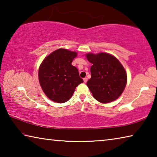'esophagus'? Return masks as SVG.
<instances>
[{
  "label": "esophagus",
  "mask_w": 157,
  "mask_h": 157,
  "mask_svg": "<svg viewBox=\"0 0 157 157\" xmlns=\"http://www.w3.org/2000/svg\"><path fill=\"white\" fill-rule=\"evenodd\" d=\"M83 79H84V83H86L87 81H88V79H87L86 78H84Z\"/></svg>",
  "instance_id": "obj_1"
}]
</instances>
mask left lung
Here are the masks:
<instances>
[{
  "instance_id": "left-lung-1",
  "label": "left lung",
  "mask_w": 157,
  "mask_h": 157,
  "mask_svg": "<svg viewBox=\"0 0 157 157\" xmlns=\"http://www.w3.org/2000/svg\"><path fill=\"white\" fill-rule=\"evenodd\" d=\"M91 78L86 85L95 100L101 103L116 100L123 94L127 84V73L118 59L109 53H87Z\"/></svg>"
}]
</instances>
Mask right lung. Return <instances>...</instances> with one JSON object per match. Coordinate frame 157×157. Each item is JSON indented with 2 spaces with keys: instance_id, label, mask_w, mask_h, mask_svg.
Listing matches in <instances>:
<instances>
[{
  "instance_id": "add662e5",
  "label": "right lung",
  "mask_w": 157,
  "mask_h": 157,
  "mask_svg": "<svg viewBox=\"0 0 157 157\" xmlns=\"http://www.w3.org/2000/svg\"><path fill=\"white\" fill-rule=\"evenodd\" d=\"M77 52L59 48L45 58L39 69V80L46 96L53 102L63 103L72 97L75 88L83 82L72 63Z\"/></svg>"
}]
</instances>
